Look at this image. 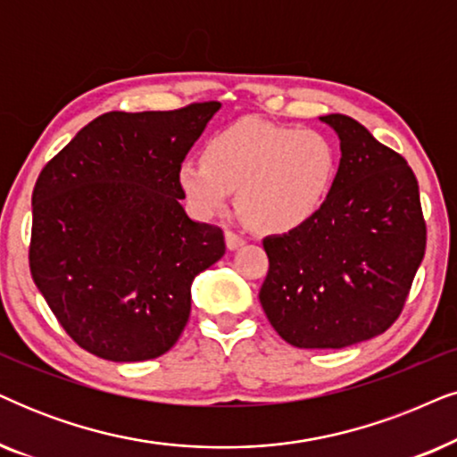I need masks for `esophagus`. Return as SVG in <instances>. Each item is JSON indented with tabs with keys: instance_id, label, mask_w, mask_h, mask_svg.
Returning a JSON list of instances; mask_svg holds the SVG:
<instances>
[{
	"instance_id": "obj_1",
	"label": "esophagus",
	"mask_w": 457,
	"mask_h": 457,
	"mask_svg": "<svg viewBox=\"0 0 457 457\" xmlns=\"http://www.w3.org/2000/svg\"><path fill=\"white\" fill-rule=\"evenodd\" d=\"M224 239H227L228 250H239L241 245H245V239H243L239 233H235V230H227V233H224Z\"/></svg>"
}]
</instances>
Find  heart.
Instances as JSON below:
<instances>
[{
	"label": "heart",
	"mask_w": 457,
	"mask_h": 457,
	"mask_svg": "<svg viewBox=\"0 0 457 457\" xmlns=\"http://www.w3.org/2000/svg\"><path fill=\"white\" fill-rule=\"evenodd\" d=\"M336 171V146L317 129L237 121L205 142L204 162L178 165L176 178L195 214H220L237 191L253 228L289 233L323 210Z\"/></svg>",
	"instance_id": "1"
}]
</instances>
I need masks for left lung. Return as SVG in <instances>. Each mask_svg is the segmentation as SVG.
<instances>
[{"instance_id":"1","label":"left lung","mask_w":457,"mask_h":457,"mask_svg":"<svg viewBox=\"0 0 457 457\" xmlns=\"http://www.w3.org/2000/svg\"><path fill=\"white\" fill-rule=\"evenodd\" d=\"M340 138L329 199L304 227L262 241L260 304L298 348H345L401 315L424 258L426 222L410 165L353 117H319Z\"/></svg>"}]
</instances>
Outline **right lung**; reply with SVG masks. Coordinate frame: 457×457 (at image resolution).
I'll list each match as a JSON object with an SVG mask.
<instances>
[{
	"mask_svg": "<svg viewBox=\"0 0 457 457\" xmlns=\"http://www.w3.org/2000/svg\"><path fill=\"white\" fill-rule=\"evenodd\" d=\"M218 109L104 112L41 170L29 266L87 353L162 357L191 315L195 277L224 256L222 230L187 216L176 178Z\"/></svg>",
	"mask_w": 457,
	"mask_h": 457,
	"instance_id": "1",
	"label": "right lung"
}]
</instances>
